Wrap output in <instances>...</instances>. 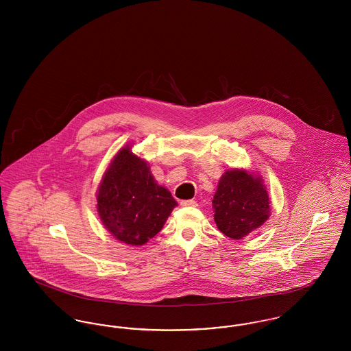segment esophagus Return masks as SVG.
Masks as SVG:
<instances>
[{
    "mask_svg": "<svg viewBox=\"0 0 351 351\" xmlns=\"http://www.w3.org/2000/svg\"><path fill=\"white\" fill-rule=\"evenodd\" d=\"M182 206H196L197 202L195 200H182L180 201Z\"/></svg>",
    "mask_w": 351,
    "mask_h": 351,
    "instance_id": "34e87169",
    "label": "esophagus"
}]
</instances>
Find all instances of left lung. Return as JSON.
<instances>
[{"mask_svg": "<svg viewBox=\"0 0 351 351\" xmlns=\"http://www.w3.org/2000/svg\"><path fill=\"white\" fill-rule=\"evenodd\" d=\"M212 202L219 232L233 239L243 238L269 217L267 191L246 171H226Z\"/></svg>", "mask_w": 351, "mask_h": 351, "instance_id": "obj_1", "label": "left lung"}]
</instances>
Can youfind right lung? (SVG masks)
Instances as JSON below:
<instances>
[{"label":"right lung","mask_w":351,"mask_h":351,"mask_svg":"<svg viewBox=\"0 0 351 351\" xmlns=\"http://www.w3.org/2000/svg\"><path fill=\"white\" fill-rule=\"evenodd\" d=\"M176 205L129 146L116 155L97 192L102 223L118 241L132 246H142L159 233Z\"/></svg>","instance_id":"obj_1"}]
</instances>
